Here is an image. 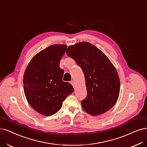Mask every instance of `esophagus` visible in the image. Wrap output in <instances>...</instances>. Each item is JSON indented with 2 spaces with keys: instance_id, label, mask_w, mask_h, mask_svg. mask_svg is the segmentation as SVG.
<instances>
[{
  "instance_id": "1",
  "label": "esophagus",
  "mask_w": 147,
  "mask_h": 147,
  "mask_svg": "<svg viewBox=\"0 0 147 147\" xmlns=\"http://www.w3.org/2000/svg\"><path fill=\"white\" fill-rule=\"evenodd\" d=\"M71 85L73 86V87H74V80H71Z\"/></svg>"
}]
</instances>
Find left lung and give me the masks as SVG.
I'll return each mask as SVG.
<instances>
[{
	"label": "left lung",
	"instance_id": "left-lung-1",
	"mask_svg": "<svg viewBox=\"0 0 147 147\" xmlns=\"http://www.w3.org/2000/svg\"><path fill=\"white\" fill-rule=\"evenodd\" d=\"M66 53L85 76L87 95L81 101L83 109L93 116L110 110L119 97L120 80L110 60L99 49L86 42L69 47Z\"/></svg>",
	"mask_w": 147,
	"mask_h": 147
}]
</instances>
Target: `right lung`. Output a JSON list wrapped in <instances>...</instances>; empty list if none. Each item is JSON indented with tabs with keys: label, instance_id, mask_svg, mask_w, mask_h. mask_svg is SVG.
<instances>
[{
	"label": "right lung",
	"instance_id": "1",
	"mask_svg": "<svg viewBox=\"0 0 147 147\" xmlns=\"http://www.w3.org/2000/svg\"><path fill=\"white\" fill-rule=\"evenodd\" d=\"M66 50L65 45L48 47L32 57L25 69L23 82L26 98L42 115L57 113L74 91L71 84L63 81L64 71L59 67Z\"/></svg>",
	"mask_w": 147,
	"mask_h": 147
}]
</instances>
